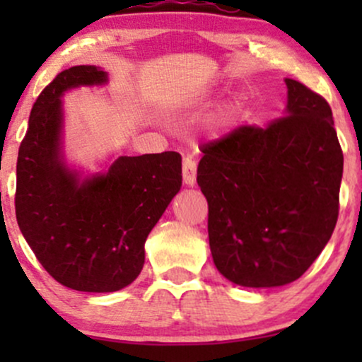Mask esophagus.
<instances>
[{"label":"esophagus","mask_w":362,"mask_h":362,"mask_svg":"<svg viewBox=\"0 0 362 362\" xmlns=\"http://www.w3.org/2000/svg\"><path fill=\"white\" fill-rule=\"evenodd\" d=\"M182 175H184V182L187 185L195 184V178H197V168H195V161L192 158L187 156L184 160V170H182Z\"/></svg>","instance_id":"1"}]
</instances>
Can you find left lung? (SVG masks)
<instances>
[{
  "mask_svg": "<svg viewBox=\"0 0 362 362\" xmlns=\"http://www.w3.org/2000/svg\"><path fill=\"white\" fill-rule=\"evenodd\" d=\"M284 81L282 117L240 126L201 148L197 184L209 206L214 265L245 288L300 279L339 218L344 155L332 109L303 83Z\"/></svg>",
  "mask_w": 362,
  "mask_h": 362,
  "instance_id": "1",
  "label": "left lung"
}]
</instances>
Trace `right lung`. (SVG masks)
<instances>
[{
	"mask_svg": "<svg viewBox=\"0 0 362 362\" xmlns=\"http://www.w3.org/2000/svg\"><path fill=\"white\" fill-rule=\"evenodd\" d=\"M107 83L97 66L57 74L32 107L16 160L20 231L57 282L85 293L131 284L144 264V242L182 185L175 151L119 156L105 173L80 178L61 151L66 90Z\"/></svg>",
	"mask_w": 362,
	"mask_h": 362,
	"instance_id": "right-lung-1",
	"label": "right lung"
}]
</instances>
